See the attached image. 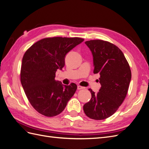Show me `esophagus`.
<instances>
[{
    "label": "esophagus",
    "mask_w": 149,
    "mask_h": 149,
    "mask_svg": "<svg viewBox=\"0 0 149 149\" xmlns=\"http://www.w3.org/2000/svg\"><path fill=\"white\" fill-rule=\"evenodd\" d=\"M84 89V87L81 86H78V89Z\"/></svg>",
    "instance_id": "34e87169"
}]
</instances>
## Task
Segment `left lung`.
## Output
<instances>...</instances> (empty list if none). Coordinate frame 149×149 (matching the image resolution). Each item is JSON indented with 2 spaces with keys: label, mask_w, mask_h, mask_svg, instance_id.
<instances>
[{
  "label": "left lung",
  "mask_w": 149,
  "mask_h": 149,
  "mask_svg": "<svg viewBox=\"0 0 149 149\" xmlns=\"http://www.w3.org/2000/svg\"><path fill=\"white\" fill-rule=\"evenodd\" d=\"M91 51L94 73L100 74L101 85L96 94L89 89L91 99L83 106L85 114L94 120L105 119L114 114L127 95L131 71L120 49L101 40L85 42Z\"/></svg>",
  "instance_id": "left-lung-1"
}]
</instances>
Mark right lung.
Returning a JSON list of instances; mask_svg holds the SVG:
<instances>
[{"mask_svg":"<svg viewBox=\"0 0 149 149\" xmlns=\"http://www.w3.org/2000/svg\"><path fill=\"white\" fill-rule=\"evenodd\" d=\"M83 41L78 37L46 38L35 43L25 53L21 83L31 105L40 114L58 115L74 95L76 84H63L55 80V73L64 67L66 54Z\"/></svg>","mask_w":149,"mask_h":149,"instance_id":"right-lung-1","label":"right lung"}]
</instances>
